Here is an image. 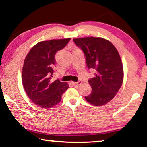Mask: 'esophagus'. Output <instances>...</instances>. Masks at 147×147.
<instances>
[{"instance_id":"1","label":"esophagus","mask_w":147,"mask_h":147,"mask_svg":"<svg viewBox=\"0 0 147 147\" xmlns=\"http://www.w3.org/2000/svg\"><path fill=\"white\" fill-rule=\"evenodd\" d=\"M73 85L75 86V87H78V86H79L80 84H82V82L81 81H78V82H73Z\"/></svg>"}]
</instances>
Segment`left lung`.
Here are the masks:
<instances>
[{
  "mask_svg": "<svg viewBox=\"0 0 147 147\" xmlns=\"http://www.w3.org/2000/svg\"><path fill=\"white\" fill-rule=\"evenodd\" d=\"M85 56L88 70L94 69V77L88 82L92 92L86 100L94 106L107 104L115 96L123 81V67L119 52L110 41L99 37L73 39Z\"/></svg>",
  "mask_w": 147,
  "mask_h": 147,
  "instance_id": "obj_1",
  "label": "left lung"
}]
</instances>
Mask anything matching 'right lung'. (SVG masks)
<instances>
[{"label": "right lung", "instance_id": "obj_1", "mask_svg": "<svg viewBox=\"0 0 147 147\" xmlns=\"http://www.w3.org/2000/svg\"><path fill=\"white\" fill-rule=\"evenodd\" d=\"M71 38L42 41L34 45L24 59L22 84L26 94L35 105L49 109L59 103L69 88L67 82L53 81L55 55L68 44Z\"/></svg>", "mask_w": 147, "mask_h": 147}]
</instances>
